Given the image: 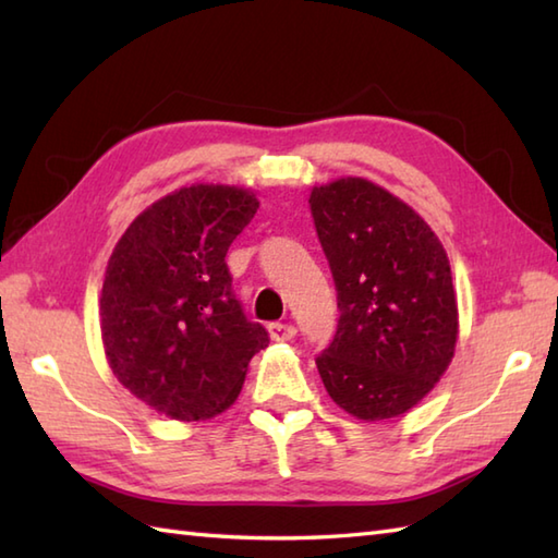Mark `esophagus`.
<instances>
[{
  "mask_svg": "<svg viewBox=\"0 0 558 558\" xmlns=\"http://www.w3.org/2000/svg\"><path fill=\"white\" fill-rule=\"evenodd\" d=\"M294 333H298V330H294L292 324H270V326H268V336H270L272 342L292 340Z\"/></svg>",
  "mask_w": 558,
  "mask_h": 558,
  "instance_id": "34e87169",
  "label": "esophagus"
}]
</instances>
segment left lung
I'll return each instance as SVG.
<instances>
[{"mask_svg":"<svg viewBox=\"0 0 558 558\" xmlns=\"http://www.w3.org/2000/svg\"><path fill=\"white\" fill-rule=\"evenodd\" d=\"M310 208L340 310L336 338L316 357L322 381L352 417H400L456 354L446 248L417 210L364 177L314 186Z\"/></svg>","mask_w":558,"mask_h":558,"instance_id":"obj_1","label":"left lung"}]
</instances>
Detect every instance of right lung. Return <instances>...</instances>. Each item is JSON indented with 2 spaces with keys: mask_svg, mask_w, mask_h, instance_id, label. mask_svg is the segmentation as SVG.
Wrapping results in <instances>:
<instances>
[{
  "mask_svg": "<svg viewBox=\"0 0 558 558\" xmlns=\"http://www.w3.org/2000/svg\"><path fill=\"white\" fill-rule=\"evenodd\" d=\"M252 189L196 182L132 220L105 268L100 333L129 393L177 422H201L240 396L268 333L246 322L225 254L254 218Z\"/></svg>",
  "mask_w": 558,
  "mask_h": 558,
  "instance_id": "1",
  "label": "right lung"
}]
</instances>
